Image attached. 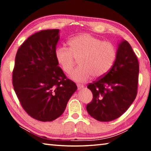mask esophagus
Wrapping results in <instances>:
<instances>
[{
    "label": "esophagus",
    "instance_id": "34e87169",
    "mask_svg": "<svg viewBox=\"0 0 151 151\" xmlns=\"http://www.w3.org/2000/svg\"><path fill=\"white\" fill-rule=\"evenodd\" d=\"M76 85H77V87H78V90L82 89V88H84V85L82 84L78 83Z\"/></svg>",
    "mask_w": 151,
    "mask_h": 151
}]
</instances>
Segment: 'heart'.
Listing matches in <instances>:
<instances>
[{
  "mask_svg": "<svg viewBox=\"0 0 151 151\" xmlns=\"http://www.w3.org/2000/svg\"><path fill=\"white\" fill-rule=\"evenodd\" d=\"M69 49L60 46L55 51L56 61L64 73L69 74L78 60L79 67L70 74L76 82H85L92 76L100 78L110 70L116 57L113 43L102 42L89 34L76 35L68 41Z\"/></svg>",
  "mask_w": 151,
  "mask_h": 151,
  "instance_id": "1",
  "label": "heart"
}]
</instances>
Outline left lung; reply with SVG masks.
<instances>
[{
	"instance_id": "8db88e82",
	"label": "left lung",
	"mask_w": 151,
	"mask_h": 151,
	"mask_svg": "<svg viewBox=\"0 0 151 151\" xmlns=\"http://www.w3.org/2000/svg\"><path fill=\"white\" fill-rule=\"evenodd\" d=\"M139 65L126 40L118 44L113 66L105 75L88 85L93 94L87 104L90 116L100 122H110L129 108L137 94Z\"/></svg>"
}]
</instances>
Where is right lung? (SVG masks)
<instances>
[{"label": "right lung", "instance_id": "1", "mask_svg": "<svg viewBox=\"0 0 151 151\" xmlns=\"http://www.w3.org/2000/svg\"><path fill=\"white\" fill-rule=\"evenodd\" d=\"M59 33L58 29L35 33L20 45L15 58L14 89L26 113L41 122L61 116L77 90L56 61Z\"/></svg>", "mask_w": 151, "mask_h": 151}]
</instances>
